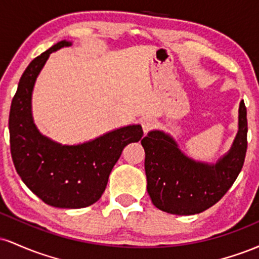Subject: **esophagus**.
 Wrapping results in <instances>:
<instances>
[{
	"instance_id": "esophagus-1",
	"label": "esophagus",
	"mask_w": 259,
	"mask_h": 259,
	"mask_svg": "<svg viewBox=\"0 0 259 259\" xmlns=\"http://www.w3.org/2000/svg\"><path fill=\"white\" fill-rule=\"evenodd\" d=\"M141 124H142V129H144V133L147 134L151 129H153L154 125H156V120H154L153 118L147 117V118H144V119H142Z\"/></svg>"
}]
</instances>
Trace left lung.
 I'll return each mask as SVG.
<instances>
[{"label":"left lung","mask_w":259,"mask_h":259,"mask_svg":"<svg viewBox=\"0 0 259 259\" xmlns=\"http://www.w3.org/2000/svg\"><path fill=\"white\" fill-rule=\"evenodd\" d=\"M145 150L147 192L163 212L192 215L215 204L241 171L247 150V111L239 107V130L230 150L215 163L187 157L177 141L162 130L141 140Z\"/></svg>","instance_id":"obj_1"}]
</instances>
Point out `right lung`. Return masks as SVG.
Instances as JSON below:
<instances>
[{
    "mask_svg": "<svg viewBox=\"0 0 259 259\" xmlns=\"http://www.w3.org/2000/svg\"><path fill=\"white\" fill-rule=\"evenodd\" d=\"M69 46L70 41H59L26 67L12 100L10 142L23 183L45 203L73 209L100 200L124 147L138 142L144 132L140 124H133L79 145H62L38 132L31 112L35 81L50 55Z\"/></svg>",
    "mask_w": 259,
    "mask_h": 259,
    "instance_id": "obj_1",
    "label": "right lung"
}]
</instances>
